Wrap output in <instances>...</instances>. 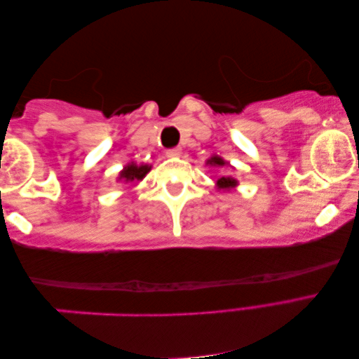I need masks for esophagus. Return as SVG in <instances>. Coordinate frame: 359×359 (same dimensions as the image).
<instances>
[{
	"mask_svg": "<svg viewBox=\"0 0 359 359\" xmlns=\"http://www.w3.org/2000/svg\"><path fill=\"white\" fill-rule=\"evenodd\" d=\"M180 154H181V149L180 148H172V149L167 151V156L168 157H178Z\"/></svg>",
	"mask_w": 359,
	"mask_h": 359,
	"instance_id": "esophagus-1",
	"label": "esophagus"
}]
</instances>
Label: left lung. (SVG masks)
I'll return each instance as SVG.
<instances>
[{
  "mask_svg": "<svg viewBox=\"0 0 359 359\" xmlns=\"http://www.w3.org/2000/svg\"><path fill=\"white\" fill-rule=\"evenodd\" d=\"M208 163H210V165H224L226 162L219 157H211ZM235 184H237V181L231 178V176H222V178L218 180V186L222 187V189H229V187H233Z\"/></svg>",
  "mask_w": 359,
  "mask_h": 359,
  "instance_id": "1",
  "label": "left lung"
}]
</instances>
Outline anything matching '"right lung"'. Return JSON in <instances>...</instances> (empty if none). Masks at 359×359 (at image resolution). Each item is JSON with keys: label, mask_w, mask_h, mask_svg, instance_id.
I'll list each match as a JSON object with an SVG mask.
<instances>
[{"label": "right lung", "mask_w": 359, "mask_h": 359, "mask_svg": "<svg viewBox=\"0 0 359 359\" xmlns=\"http://www.w3.org/2000/svg\"><path fill=\"white\" fill-rule=\"evenodd\" d=\"M149 172L148 165H137V163H130L121 172V180L126 181H135V180H143L146 173Z\"/></svg>", "instance_id": "add662e5"}]
</instances>
